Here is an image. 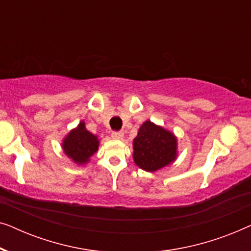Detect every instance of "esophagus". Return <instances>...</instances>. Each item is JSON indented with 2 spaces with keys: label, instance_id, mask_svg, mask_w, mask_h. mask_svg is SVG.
I'll return each instance as SVG.
<instances>
[{
  "label": "esophagus",
  "instance_id": "obj_1",
  "mask_svg": "<svg viewBox=\"0 0 251 251\" xmlns=\"http://www.w3.org/2000/svg\"><path fill=\"white\" fill-rule=\"evenodd\" d=\"M111 136H112L113 139H122V138H123V132H122V131L112 132Z\"/></svg>",
  "mask_w": 251,
  "mask_h": 251
}]
</instances>
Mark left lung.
Here are the masks:
<instances>
[{
  "label": "left lung",
  "mask_w": 251,
  "mask_h": 251,
  "mask_svg": "<svg viewBox=\"0 0 251 251\" xmlns=\"http://www.w3.org/2000/svg\"><path fill=\"white\" fill-rule=\"evenodd\" d=\"M133 162L147 173L170 166L178 156L177 137L170 130L146 120L132 140Z\"/></svg>",
  "instance_id": "obj_1"
}]
</instances>
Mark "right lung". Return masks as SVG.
<instances>
[{
  "label": "right lung",
  "mask_w": 251,
  "mask_h": 251,
  "mask_svg": "<svg viewBox=\"0 0 251 251\" xmlns=\"http://www.w3.org/2000/svg\"><path fill=\"white\" fill-rule=\"evenodd\" d=\"M65 155L77 166H85L99 149L97 135L88 131L83 120L61 140Z\"/></svg>",
  "instance_id": "right-lung-1"
}]
</instances>
